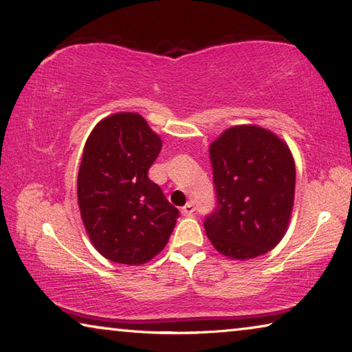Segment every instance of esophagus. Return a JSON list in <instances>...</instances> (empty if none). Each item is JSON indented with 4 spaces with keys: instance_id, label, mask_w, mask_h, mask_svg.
Instances as JSON below:
<instances>
[{
    "instance_id": "obj_1",
    "label": "esophagus",
    "mask_w": 352,
    "mask_h": 352,
    "mask_svg": "<svg viewBox=\"0 0 352 352\" xmlns=\"http://www.w3.org/2000/svg\"><path fill=\"white\" fill-rule=\"evenodd\" d=\"M194 211H195V206H194L192 201H188V204L182 208L183 214H192Z\"/></svg>"
}]
</instances>
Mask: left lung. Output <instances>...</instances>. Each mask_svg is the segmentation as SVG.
<instances>
[{"instance_id":"left-lung-1","label":"left lung","mask_w":352,"mask_h":352,"mask_svg":"<svg viewBox=\"0 0 352 352\" xmlns=\"http://www.w3.org/2000/svg\"><path fill=\"white\" fill-rule=\"evenodd\" d=\"M217 208L205 219L208 239L220 254L245 261L283 239L295 197V162L270 130L236 126L210 146Z\"/></svg>"}]
</instances>
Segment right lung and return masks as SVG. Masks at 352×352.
Instances as JSON below:
<instances>
[{
  "label": "right lung",
  "mask_w": 352,
  "mask_h": 352,
  "mask_svg": "<svg viewBox=\"0 0 352 352\" xmlns=\"http://www.w3.org/2000/svg\"><path fill=\"white\" fill-rule=\"evenodd\" d=\"M162 140L138 113L96 124L83 147L77 201L98 252L118 264L141 265L166 247L178 210L147 177Z\"/></svg>",
  "instance_id": "add662e5"
}]
</instances>
